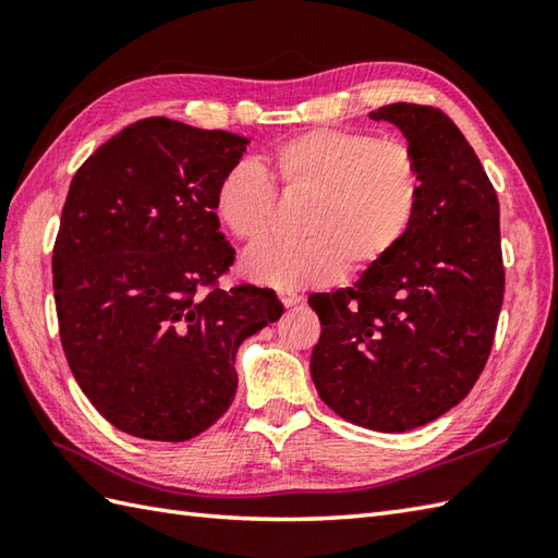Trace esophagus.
Listing matches in <instances>:
<instances>
[{
	"mask_svg": "<svg viewBox=\"0 0 558 558\" xmlns=\"http://www.w3.org/2000/svg\"><path fill=\"white\" fill-rule=\"evenodd\" d=\"M278 298H280V302L288 306V310H292V306H298L300 302H302V298L294 290H280L278 292Z\"/></svg>",
	"mask_w": 558,
	"mask_h": 558,
	"instance_id": "34e87169",
	"label": "esophagus"
}]
</instances>
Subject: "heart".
Returning a JSON list of instances; mask_svg holds the SVG:
<instances>
[{"label": "heart", "mask_w": 558, "mask_h": 558, "mask_svg": "<svg viewBox=\"0 0 558 558\" xmlns=\"http://www.w3.org/2000/svg\"><path fill=\"white\" fill-rule=\"evenodd\" d=\"M236 162L220 177L213 208L236 242L258 244L272 228L276 183L282 196L306 198L298 242H272L244 258L260 286H326L342 270L362 276L405 240L424 196L417 153L402 138L362 129H312L282 141L266 160Z\"/></svg>", "instance_id": "heart-1"}]
</instances>
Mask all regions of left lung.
<instances>
[{
  "instance_id": "left-lung-1",
  "label": "left lung",
  "mask_w": 558,
  "mask_h": 558,
  "mask_svg": "<svg viewBox=\"0 0 558 558\" xmlns=\"http://www.w3.org/2000/svg\"><path fill=\"white\" fill-rule=\"evenodd\" d=\"M405 134L424 196L405 240L354 288L312 294L318 396L342 420L408 432L477 384L504 304L499 198L456 122L432 105L369 112Z\"/></svg>"
}]
</instances>
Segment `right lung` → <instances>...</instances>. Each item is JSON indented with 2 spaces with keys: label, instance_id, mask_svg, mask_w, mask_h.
<instances>
[{
  "label": "right lung",
  "instance_id": "obj_1",
  "mask_svg": "<svg viewBox=\"0 0 558 558\" xmlns=\"http://www.w3.org/2000/svg\"><path fill=\"white\" fill-rule=\"evenodd\" d=\"M246 144L150 117L71 180L52 248L59 340L93 408L124 434H204L234 400L236 348L282 316L268 288H220L234 248L213 196Z\"/></svg>",
  "mask_w": 558,
  "mask_h": 558
}]
</instances>
